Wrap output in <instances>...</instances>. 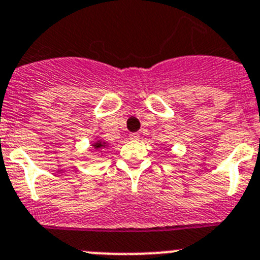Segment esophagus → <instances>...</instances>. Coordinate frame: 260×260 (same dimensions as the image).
<instances>
[{"instance_id": "1", "label": "esophagus", "mask_w": 260, "mask_h": 260, "mask_svg": "<svg viewBox=\"0 0 260 260\" xmlns=\"http://www.w3.org/2000/svg\"><path fill=\"white\" fill-rule=\"evenodd\" d=\"M130 139H132V141H138V139H139V134H138V133H132V134H130Z\"/></svg>"}]
</instances>
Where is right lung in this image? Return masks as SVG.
I'll list each match as a JSON object with an SVG mask.
<instances>
[{"mask_svg":"<svg viewBox=\"0 0 260 260\" xmlns=\"http://www.w3.org/2000/svg\"><path fill=\"white\" fill-rule=\"evenodd\" d=\"M105 142H103V141H98V142H95V143H93V148H95L96 151H102L103 148H104L105 147Z\"/></svg>","mask_w":260,"mask_h":260,"instance_id":"add662e5","label":"right lung"}]
</instances>
